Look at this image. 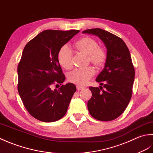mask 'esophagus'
Wrapping results in <instances>:
<instances>
[{
    "instance_id": "1",
    "label": "esophagus",
    "mask_w": 153,
    "mask_h": 153,
    "mask_svg": "<svg viewBox=\"0 0 153 153\" xmlns=\"http://www.w3.org/2000/svg\"><path fill=\"white\" fill-rule=\"evenodd\" d=\"M84 88V87L83 86H76V89L77 90H83Z\"/></svg>"
}]
</instances>
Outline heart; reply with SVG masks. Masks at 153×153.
I'll return each mask as SVG.
<instances>
[{
  "label": "heart",
  "mask_w": 153,
  "mask_h": 153,
  "mask_svg": "<svg viewBox=\"0 0 153 153\" xmlns=\"http://www.w3.org/2000/svg\"><path fill=\"white\" fill-rule=\"evenodd\" d=\"M74 47L78 52L88 56V61L96 67H102L106 61V52L98 47L97 42L91 37H82L74 43ZM58 61L65 69H70L73 67V53L67 45H63L59 49ZM94 73V68L90 67L82 69H74L68 74V79L76 85H85Z\"/></svg>",
  "instance_id": "b5f03b06"
}]
</instances>
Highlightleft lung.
Masks as SVG:
<instances>
[{
	"label": "left lung",
	"mask_w": 153,
	"mask_h": 153,
	"mask_svg": "<svg viewBox=\"0 0 153 153\" xmlns=\"http://www.w3.org/2000/svg\"><path fill=\"white\" fill-rule=\"evenodd\" d=\"M82 33L98 37L107 49L104 67L96 79L100 88H89L92 94L87 104L89 113L100 121L114 120L122 114L131 98L135 69L130 52L122 39L107 31L94 28Z\"/></svg>",
	"instance_id": "obj_1"
}]
</instances>
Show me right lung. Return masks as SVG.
<instances>
[{"instance_id":"right-lung-1","label":"right lung","mask_w":153,"mask_h":153,"mask_svg":"<svg viewBox=\"0 0 153 153\" xmlns=\"http://www.w3.org/2000/svg\"><path fill=\"white\" fill-rule=\"evenodd\" d=\"M79 30L43 31L27 43L18 67V90L30 115L43 122H53L67 113L76 86L68 82L58 89L65 76L58 61L59 49Z\"/></svg>"}]
</instances>
